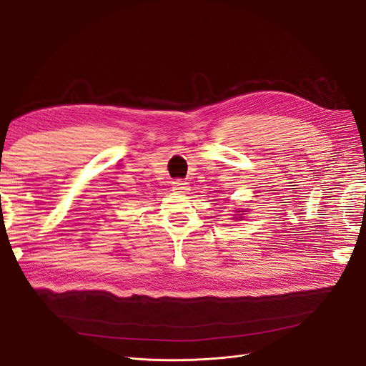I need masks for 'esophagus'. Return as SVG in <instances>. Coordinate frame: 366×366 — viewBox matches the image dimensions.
Returning <instances> with one entry per match:
<instances>
[{
  "mask_svg": "<svg viewBox=\"0 0 366 366\" xmlns=\"http://www.w3.org/2000/svg\"><path fill=\"white\" fill-rule=\"evenodd\" d=\"M172 191L175 192H186L189 191V184L183 180H174L172 182Z\"/></svg>",
  "mask_w": 366,
  "mask_h": 366,
  "instance_id": "esophagus-1",
  "label": "esophagus"
}]
</instances>
